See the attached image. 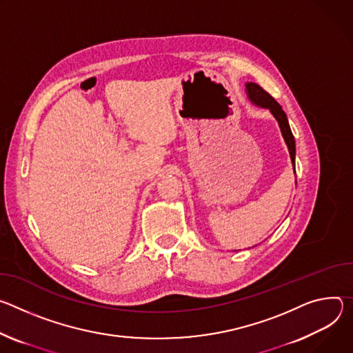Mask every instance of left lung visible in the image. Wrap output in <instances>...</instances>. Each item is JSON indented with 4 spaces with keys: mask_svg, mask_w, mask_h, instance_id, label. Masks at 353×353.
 Masks as SVG:
<instances>
[{
    "mask_svg": "<svg viewBox=\"0 0 353 353\" xmlns=\"http://www.w3.org/2000/svg\"><path fill=\"white\" fill-rule=\"evenodd\" d=\"M245 92H247V97H248V99L252 105H255L258 108L268 109L273 114V117L276 119V122L281 128L282 136L285 139V143L288 145L292 165H293V170H294V174H296V161H294L296 160V143H294V137H293V133H292L290 126H289L288 116L283 112L282 106L255 83H247L245 84Z\"/></svg>",
    "mask_w": 353,
    "mask_h": 353,
    "instance_id": "8db88e82",
    "label": "left lung"
}]
</instances>
